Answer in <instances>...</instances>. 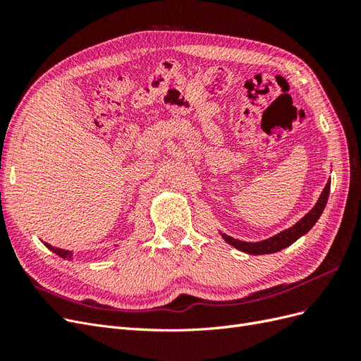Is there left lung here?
Returning <instances> with one entry per match:
<instances>
[{"label": "left lung", "instance_id": "left-lung-1", "mask_svg": "<svg viewBox=\"0 0 361 361\" xmlns=\"http://www.w3.org/2000/svg\"><path fill=\"white\" fill-rule=\"evenodd\" d=\"M329 194H330V180L326 182L319 200L316 202V204L313 206V209L309 214H305L297 224H293L292 227L286 228V231H283V232H280L274 236H271L269 239H265V241L245 243V241H239V239H235V238L228 236L226 233H221V232L220 233H221V236L224 238V241L227 244H231L232 247L244 251V253H248V255L277 253V251L289 247L290 244L297 241L298 238H301L302 235H305L310 231V228L314 226V223L319 220L321 214L324 212L326 200H329Z\"/></svg>", "mask_w": 361, "mask_h": 361}]
</instances>
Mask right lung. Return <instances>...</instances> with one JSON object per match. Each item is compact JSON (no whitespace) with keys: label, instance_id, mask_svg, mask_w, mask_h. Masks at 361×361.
I'll list each match as a JSON object with an SVG mask.
<instances>
[{"label":"right lung","instance_id":"obj_1","mask_svg":"<svg viewBox=\"0 0 361 361\" xmlns=\"http://www.w3.org/2000/svg\"><path fill=\"white\" fill-rule=\"evenodd\" d=\"M45 245H47L51 251H54V253L59 255L60 257H63V259H72V251L63 250V248H57V247H52V245H49L48 243H45Z\"/></svg>","mask_w":361,"mask_h":361}]
</instances>
